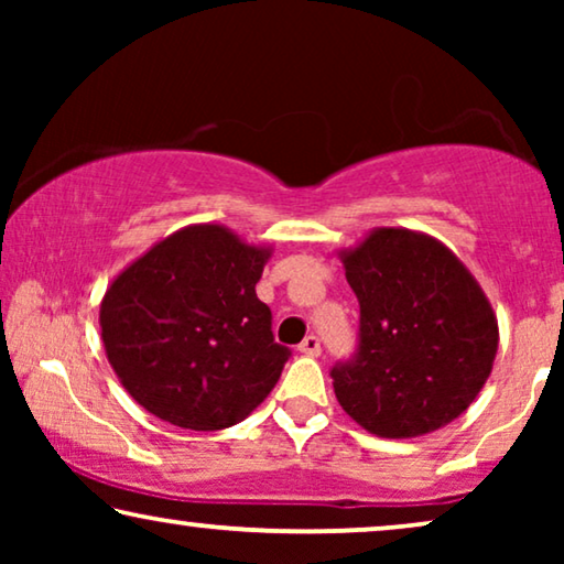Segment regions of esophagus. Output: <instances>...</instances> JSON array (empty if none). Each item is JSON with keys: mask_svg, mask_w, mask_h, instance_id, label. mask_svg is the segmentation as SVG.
<instances>
[{"mask_svg": "<svg viewBox=\"0 0 564 564\" xmlns=\"http://www.w3.org/2000/svg\"><path fill=\"white\" fill-rule=\"evenodd\" d=\"M300 354H305V357H318L321 354V338L318 336H305V341L297 346Z\"/></svg>", "mask_w": 564, "mask_h": 564, "instance_id": "obj_1", "label": "esophagus"}]
</instances>
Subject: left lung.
Returning <instances> with one entry per match:
<instances>
[{"label":"left lung","mask_w":564,"mask_h":564,"mask_svg":"<svg viewBox=\"0 0 564 564\" xmlns=\"http://www.w3.org/2000/svg\"><path fill=\"white\" fill-rule=\"evenodd\" d=\"M359 300V351L334 367L338 405L382 438H413L473 405L498 318L457 253L411 228H375L338 253Z\"/></svg>","instance_id":"1"}]
</instances>
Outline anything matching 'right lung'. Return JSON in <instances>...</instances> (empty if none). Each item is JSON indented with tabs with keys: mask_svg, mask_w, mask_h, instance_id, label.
Instances as JSON below:
<instances>
[{
	"mask_svg": "<svg viewBox=\"0 0 564 564\" xmlns=\"http://www.w3.org/2000/svg\"><path fill=\"white\" fill-rule=\"evenodd\" d=\"M269 257L272 246L195 223L115 276L99 328L107 361L138 405L180 429L218 431L264 403L290 357L257 297Z\"/></svg>",
	"mask_w": 564,
	"mask_h": 564,
	"instance_id": "obj_1",
	"label": "right lung"
}]
</instances>
